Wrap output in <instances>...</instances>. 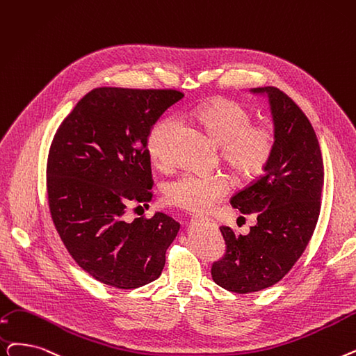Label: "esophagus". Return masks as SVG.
<instances>
[{"instance_id":"1","label":"esophagus","mask_w":356,"mask_h":356,"mask_svg":"<svg viewBox=\"0 0 356 356\" xmlns=\"http://www.w3.org/2000/svg\"><path fill=\"white\" fill-rule=\"evenodd\" d=\"M196 221H209L208 218H197V216H196ZM212 225H215L213 222H212Z\"/></svg>"}]
</instances>
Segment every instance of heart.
Returning a JSON list of instances; mask_svg holds the SVG:
<instances>
[{"instance_id":"heart-1","label":"heart","mask_w":356,"mask_h":356,"mask_svg":"<svg viewBox=\"0 0 356 356\" xmlns=\"http://www.w3.org/2000/svg\"><path fill=\"white\" fill-rule=\"evenodd\" d=\"M195 118L221 147L224 163L237 176L253 179L264 172L272 157L275 134L270 127L253 125V113L247 107L216 97L199 107ZM177 127L175 118H164L148 135L149 157L159 168L165 170L173 163L167 152V143ZM231 186L233 183L225 175H183L167 184L164 197L167 204L183 211L205 212L218 204Z\"/></svg>"}]
</instances>
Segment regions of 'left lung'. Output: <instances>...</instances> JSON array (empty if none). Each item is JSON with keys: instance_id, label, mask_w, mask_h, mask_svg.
I'll return each mask as SVG.
<instances>
[{"instance_id": "8db88e82", "label": "left lung", "mask_w": 356, "mask_h": 356, "mask_svg": "<svg viewBox=\"0 0 356 356\" xmlns=\"http://www.w3.org/2000/svg\"><path fill=\"white\" fill-rule=\"evenodd\" d=\"M250 91L269 99L273 152L264 176L229 200L254 213L256 225L247 236L221 227L227 250L211 269L216 285L237 293L269 288L296 265L314 233L324 183L318 140L300 107L276 87Z\"/></svg>"}]
</instances>
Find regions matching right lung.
Wrapping results in <instances>:
<instances>
[{
  "instance_id": "right-lung-1",
  "label": "right lung",
  "mask_w": 356,
  "mask_h": 356,
  "mask_svg": "<svg viewBox=\"0 0 356 356\" xmlns=\"http://www.w3.org/2000/svg\"><path fill=\"white\" fill-rule=\"evenodd\" d=\"M176 90L100 87L58 128L46 186L52 221L72 259L95 280L120 289L156 281L180 224L163 212L127 222L132 202L152 193L148 135Z\"/></svg>"
}]
</instances>
